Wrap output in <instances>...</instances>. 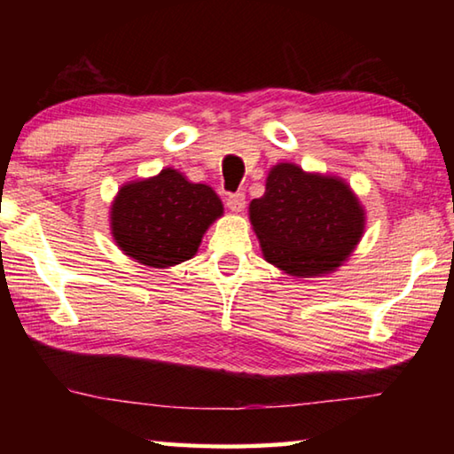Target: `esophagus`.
I'll return each instance as SVG.
<instances>
[{"label": "esophagus", "mask_w": 454, "mask_h": 454, "mask_svg": "<svg viewBox=\"0 0 454 454\" xmlns=\"http://www.w3.org/2000/svg\"><path fill=\"white\" fill-rule=\"evenodd\" d=\"M226 204H228L230 210L236 212V214H240L244 210V206H246V196L242 194V192H236V194H230L228 196Z\"/></svg>", "instance_id": "obj_1"}]
</instances>
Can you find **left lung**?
I'll use <instances>...</instances> for the list:
<instances>
[{
  "label": "left lung",
  "mask_w": 454,
  "mask_h": 454,
  "mask_svg": "<svg viewBox=\"0 0 454 454\" xmlns=\"http://www.w3.org/2000/svg\"><path fill=\"white\" fill-rule=\"evenodd\" d=\"M266 262L292 278L336 272L364 236L366 210L347 180L278 162L248 206Z\"/></svg>",
  "instance_id": "obj_1"
}]
</instances>
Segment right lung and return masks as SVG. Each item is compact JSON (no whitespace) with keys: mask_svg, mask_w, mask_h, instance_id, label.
<instances>
[{"mask_svg":"<svg viewBox=\"0 0 454 454\" xmlns=\"http://www.w3.org/2000/svg\"><path fill=\"white\" fill-rule=\"evenodd\" d=\"M222 214L224 204L208 184L164 168L121 184L110 206V232L134 262L164 270L194 258L206 230Z\"/></svg>","mask_w":454,"mask_h":454,"instance_id":"1","label":"right lung"}]
</instances>
